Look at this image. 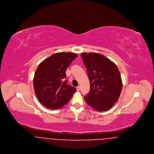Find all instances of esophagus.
I'll use <instances>...</instances> for the list:
<instances>
[{
  "instance_id": "esophagus-1",
  "label": "esophagus",
  "mask_w": 154,
  "mask_h": 154,
  "mask_svg": "<svg viewBox=\"0 0 154 154\" xmlns=\"http://www.w3.org/2000/svg\"><path fill=\"white\" fill-rule=\"evenodd\" d=\"M80 89H81V87H80L79 86H78V87H76V90H77L78 91H80Z\"/></svg>"
}]
</instances>
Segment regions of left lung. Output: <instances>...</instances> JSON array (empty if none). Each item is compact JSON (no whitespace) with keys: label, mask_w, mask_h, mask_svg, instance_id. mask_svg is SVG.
<instances>
[{"label":"left lung","mask_w":154,"mask_h":154,"mask_svg":"<svg viewBox=\"0 0 154 154\" xmlns=\"http://www.w3.org/2000/svg\"><path fill=\"white\" fill-rule=\"evenodd\" d=\"M87 67L90 91L84 98L89 106L98 111L110 109L117 101L122 81L119 69L104 56L95 53H82Z\"/></svg>","instance_id":"obj_1"}]
</instances>
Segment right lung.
I'll list each match as a JSON object with an SVG mask.
<instances>
[{
  "label": "right lung",
  "mask_w": 154,
  "mask_h": 154,
  "mask_svg": "<svg viewBox=\"0 0 154 154\" xmlns=\"http://www.w3.org/2000/svg\"><path fill=\"white\" fill-rule=\"evenodd\" d=\"M78 57L74 53H54L38 66L33 79L36 96L44 107L57 110L66 105L76 91L67 84L66 70Z\"/></svg>",
  "instance_id": "obj_1"
}]
</instances>
